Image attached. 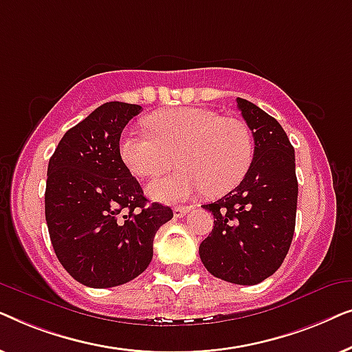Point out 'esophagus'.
Returning <instances> with one entry per match:
<instances>
[{"label": "esophagus", "mask_w": 352, "mask_h": 352, "mask_svg": "<svg viewBox=\"0 0 352 352\" xmlns=\"http://www.w3.org/2000/svg\"><path fill=\"white\" fill-rule=\"evenodd\" d=\"M190 210H192V206H175L173 213H175L176 218H182V216H186Z\"/></svg>", "instance_id": "esophagus-1"}]
</instances>
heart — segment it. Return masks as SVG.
<instances>
[{
	"instance_id": "obj_1",
	"label": "heart",
	"mask_w": 352,
	"mask_h": 352,
	"mask_svg": "<svg viewBox=\"0 0 352 352\" xmlns=\"http://www.w3.org/2000/svg\"><path fill=\"white\" fill-rule=\"evenodd\" d=\"M151 133L126 131L120 139V157L133 175L152 179V199L176 204L204 194L224 195L237 187L253 162V136L242 120L219 117L201 107H181L147 118Z\"/></svg>"
}]
</instances>
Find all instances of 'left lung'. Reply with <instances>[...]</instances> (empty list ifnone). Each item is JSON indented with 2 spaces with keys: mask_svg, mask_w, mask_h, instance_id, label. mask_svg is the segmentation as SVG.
<instances>
[{
  "mask_svg": "<svg viewBox=\"0 0 352 352\" xmlns=\"http://www.w3.org/2000/svg\"><path fill=\"white\" fill-rule=\"evenodd\" d=\"M252 129L254 153L242 182L213 204L204 205L214 226L200 243L206 271L237 285H256L280 267L295 232L298 181L295 148L280 123L237 98Z\"/></svg>",
  "mask_w": 352,
  "mask_h": 352,
  "instance_id": "1",
  "label": "left lung"
}]
</instances>
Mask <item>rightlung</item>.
<instances>
[{"label":"right lung","mask_w":352,"mask_h":352,"mask_svg":"<svg viewBox=\"0 0 352 352\" xmlns=\"http://www.w3.org/2000/svg\"><path fill=\"white\" fill-rule=\"evenodd\" d=\"M142 107L105 102L60 139L47 165L46 224L56 256L91 288L123 285L146 271L153 237L173 218L170 206L147 205L120 157V136Z\"/></svg>","instance_id":"add662e5"}]
</instances>
